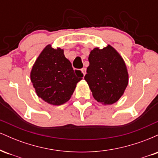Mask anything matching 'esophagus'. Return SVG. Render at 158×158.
I'll return each instance as SVG.
<instances>
[{
	"instance_id": "obj_1",
	"label": "esophagus",
	"mask_w": 158,
	"mask_h": 158,
	"mask_svg": "<svg viewBox=\"0 0 158 158\" xmlns=\"http://www.w3.org/2000/svg\"><path fill=\"white\" fill-rule=\"evenodd\" d=\"M81 72H82L83 76H84V77H85V74H86V68H83L82 69H81Z\"/></svg>"
}]
</instances>
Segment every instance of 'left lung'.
I'll return each instance as SVG.
<instances>
[{
    "mask_svg": "<svg viewBox=\"0 0 158 158\" xmlns=\"http://www.w3.org/2000/svg\"><path fill=\"white\" fill-rule=\"evenodd\" d=\"M88 61L85 79L94 99L104 105L117 102L128 83L126 65L119 52L109 44L96 48L90 51Z\"/></svg>",
    "mask_w": 158,
    "mask_h": 158,
    "instance_id": "obj_1",
    "label": "left lung"
}]
</instances>
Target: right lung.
Returning a JSON list of instances; mask_svg holds the SVG:
<instances>
[{
	"instance_id": "add662e5",
	"label": "right lung",
	"mask_w": 158,
	"mask_h": 158,
	"mask_svg": "<svg viewBox=\"0 0 158 158\" xmlns=\"http://www.w3.org/2000/svg\"><path fill=\"white\" fill-rule=\"evenodd\" d=\"M82 77L80 70H73L64 50L52 48L50 44L40 53L30 73L38 97L53 106L68 102Z\"/></svg>"
}]
</instances>
